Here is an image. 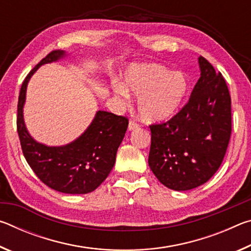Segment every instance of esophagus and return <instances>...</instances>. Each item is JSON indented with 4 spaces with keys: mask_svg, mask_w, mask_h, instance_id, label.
I'll list each match as a JSON object with an SVG mask.
<instances>
[{
    "mask_svg": "<svg viewBox=\"0 0 251 251\" xmlns=\"http://www.w3.org/2000/svg\"><path fill=\"white\" fill-rule=\"evenodd\" d=\"M139 127V125L137 124V123H135V122H129V124H128V130L130 131V130H134V129H136V128H138Z\"/></svg>",
    "mask_w": 251,
    "mask_h": 251,
    "instance_id": "obj_1",
    "label": "esophagus"
}]
</instances>
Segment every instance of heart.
Instances as JSON below:
<instances>
[{"instance_id": "obj_1", "label": "heart", "mask_w": 251, "mask_h": 251, "mask_svg": "<svg viewBox=\"0 0 251 251\" xmlns=\"http://www.w3.org/2000/svg\"><path fill=\"white\" fill-rule=\"evenodd\" d=\"M118 95L138 96L137 110L143 121L161 123L179 112L188 97L190 83L185 73L172 72L163 65H130L124 72L123 82L114 85Z\"/></svg>"}]
</instances>
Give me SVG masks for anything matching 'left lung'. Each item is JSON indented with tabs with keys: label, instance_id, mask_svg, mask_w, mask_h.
Wrapping results in <instances>:
<instances>
[{
	"label": "left lung",
	"instance_id": "left-lung-1",
	"mask_svg": "<svg viewBox=\"0 0 251 251\" xmlns=\"http://www.w3.org/2000/svg\"><path fill=\"white\" fill-rule=\"evenodd\" d=\"M201 77L188 103L171 121L151 125L148 165L167 188L185 192L205 184L222 165L231 134L226 80L198 57Z\"/></svg>",
	"mask_w": 251,
	"mask_h": 251
}]
</instances>
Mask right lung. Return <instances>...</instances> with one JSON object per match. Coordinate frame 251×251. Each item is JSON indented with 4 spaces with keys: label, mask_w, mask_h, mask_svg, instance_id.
I'll list each match as a JSON object with an SVG mask.
<instances>
[{
    "label": "right lung",
    "mask_w": 251,
    "mask_h": 251,
    "mask_svg": "<svg viewBox=\"0 0 251 251\" xmlns=\"http://www.w3.org/2000/svg\"><path fill=\"white\" fill-rule=\"evenodd\" d=\"M66 56L65 50H53L24 79L18 104V133L25 159L46 186L64 194H87L95 190L113 169L128 120L97 110L84 133L66 145L48 146L32 137L23 115L27 84L42 65Z\"/></svg>",
    "instance_id": "1"
}]
</instances>
